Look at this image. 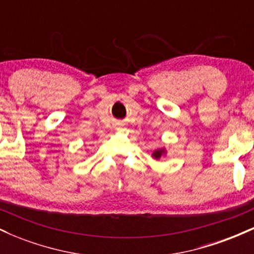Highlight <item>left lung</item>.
Returning a JSON list of instances; mask_svg holds the SVG:
<instances>
[{
    "label": "left lung",
    "instance_id": "8db88e82",
    "mask_svg": "<svg viewBox=\"0 0 254 254\" xmlns=\"http://www.w3.org/2000/svg\"><path fill=\"white\" fill-rule=\"evenodd\" d=\"M162 154H165V150L164 149H159V150H155L153 153V156L155 157V159H160L161 157Z\"/></svg>",
    "mask_w": 254,
    "mask_h": 254
}]
</instances>
